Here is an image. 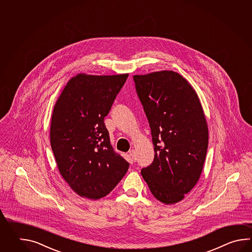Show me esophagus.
Returning a JSON list of instances; mask_svg holds the SVG:
<instances>
[{
    "label": "esophagus",
    "instance_id": "1",
    "mask_svg": "<svg viewBox=\"0 0 252 252\" xmlns=\"http://www.w3.org/2000/svg\"><path fill=\"white\" fill-rule=\"evenodd\" d=\"M128 154L131 157V158H132L133 160H136V151H135V150H130V151L128 152Z\"/></svg>",
    "mask_w": 252,
    "mask_h": 252
}]
</instances>
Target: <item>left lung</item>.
<instances>
[{
  "instance_id": "1",
  "label": "left lung",
  "mask_w": 252,
  "mask_h": 252,
  "mask_svg": "<svg viewBox=\"0 0 252 252\" xmlns=\"http://www.w3.org/2000/svg\"><path fill=\"white\" fill-rule=\"evenodd\" d=\"M149 121L155 157L141 176L156 199L176 204L189 193L203 170L208 128L193 87L173 71L134 75Z\"/></svg>"
}]
</instances>
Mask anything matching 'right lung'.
Segmentation results:
<instances>
[{
    "instance_id": "right-lung-1",
    "label": "right lung",
    "mask_w": 252,
    "mask_h": 252,
    "mask_svg": "<svg viewBox=\"0 0 252 252\" xmlns=\"http://www.w3.org/2000/svg\"><path fill=\"white\" fill-rule=\"evenodd\" d=\"M127 78L128 74L77 75L55 104L51 148L61 176L82 197L107 195L128 171L129 164L113 150L104 124Z\"/></svg>"
}]
</instances>
